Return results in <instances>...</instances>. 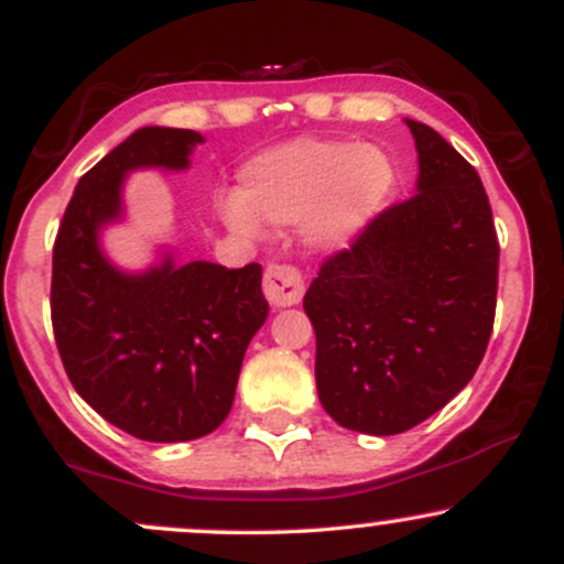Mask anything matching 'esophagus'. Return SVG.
<instances>
[{
    "label": "esophagus",
    "instance_id": "esophagus-1",
    "mask_svg": "<svg viewBox=\"0 0 564 564\" xmlns=\"http://www.w3.org/2000/svg\"><path fill=\"white\" fill-rule=\"evenodd\" d=\"M264 296L275 307H291L300 304L304 296V278L302 270L294 264H268L264 270Z\"/></svg>",
    "mask_w": 564,
    "mask_h": 564
}]
</instances>
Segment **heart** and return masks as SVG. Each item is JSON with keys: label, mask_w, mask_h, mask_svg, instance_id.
<instances>
[{"label": "heart", "mask_w": 564, "mask_h": 564, "mask_svg": "<svg viewBox=\"0 0 564 564\" xmlns=\"http://www.w3.org/2000/svg\"><path fill=\"white\" fill-rule=\"evenodd\" d=\"M394 191V166L377 145L296 138L241 166V191L219 200L232 230L257 236L264 225L302 223L307 243L339 249L379 215Z\"/></svg>", "instance_id": "heart-1"}]
</instances>
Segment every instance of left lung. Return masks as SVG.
<instances>
[{
    "instance_id": "obj_1",
    "label": "left lung",
    "mask_w": 564,
    "mask_h": 564,
    "mask_svg": "<svg viewBox=\"0 0 564 564\" xmlns=\"http://www.w3.org/2000/svg\"><path fill=\"white\" fill-rule=\"evenodd\" d=\"M416 196L387 206L304 294L321 405L347 430L400 435L475 377L496 318L498 238L480 174L405 119Z\"/></svg>"
}]
</instances>
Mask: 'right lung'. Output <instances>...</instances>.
Segmentation results:
<instances>
[{
	"instance_id": "right-lung-1",
	"label": "right lung",
	"mask_w": 564,
	"mask_h": 564,
	"mask_svg": "<svg viewBox=\"0 0 564 564\" xmlns=\"http://www.w3.org/2000/svg\"><path fill=\"white\" fill-rule=\"evenodd\" d=\"M193 129L142 127L76 185L53 249L50 313L74 390L106 422L148 443H183L228 419L251 336L268 318L262 268L174 264L127 275L97 230L121 215L138 166L185 170Z\"/></svg>"
}]
</instances>
